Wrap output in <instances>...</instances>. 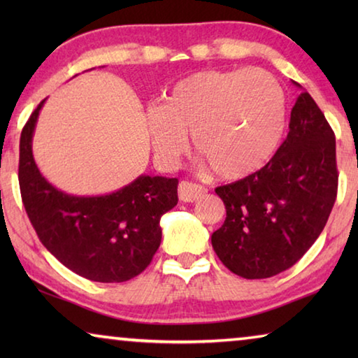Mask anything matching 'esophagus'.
<instances>
[{
  "label": "esophagus",
  "instance_id": "esophagus-1",
  "mask_svg": "<svg viewBox=\"0 0 358 358\" xmlns=\"http://www.w3.org/2000/svg\"><path fill=\"white\" fill-rule=\"evenodd\" d=\"M205 192H207V189L203 186L191 183V181H181L178 185V197L181 202H196Z\"/></svg>",
  "mask_w": 358,
  "mask_h": 358
}]
</instances>
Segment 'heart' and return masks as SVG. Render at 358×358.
Masks as SVG:
<instances>
[{"instance_id":"b5f03b06","label":"heart","mask_w":358,"mask_h":358,"mask_svg":"<svg viewBox=\"0 0 358 358\" xmlns=\"http://www.w3.org/2000/svg\"><path fill=\"white\" fill-rule=\"evenodd\" d=\"M155 153L172 166L187 148L222 178L238 180L264 167L280 147L286 126L281 85L262 69L201 71L172 88L166 104L147 112Z\"/></svg>"}]
</instances>
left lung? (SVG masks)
I'll list each match as a JSON object with an SVG mask.
<instances>
[{"label":"left lung","instance_id":"1","mask_svg":"<svg viewBox=\"0 0 358 358\" xmlns=\"http://www.w3.org/2000/svg\"><path fill=\"white\" fill-rule=\"evenodd\" d=\"M215 191L226 221L211 245L232 273L262 280L299 262L324 230L338 191L335 134L310 93L296 98L275 156Z\"/></svg>","mask_w":358,"mask_h":358}]
</instances>
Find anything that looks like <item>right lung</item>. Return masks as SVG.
Segmentation results:
<instances>
[{
  "label": "right lung",
  "instance_id": "obj_1",
  "mask_svg": "<svg viewBox=\"0 0 358 358\" xmlns=\"http://www.w3.org/2000/svg\"><path fill=\"white\" fill-rule=\"evenodd\" d=\"M45 99L20 136L19 183L29 221L48 251L74 273L98 282L141 275L161 245V216L178 202L177 178L141 175L106 196H72L42 177L33 134Z\"/></svg>",
  "mask_w": 358,
  "mask_h": 358
}]
</instances>
